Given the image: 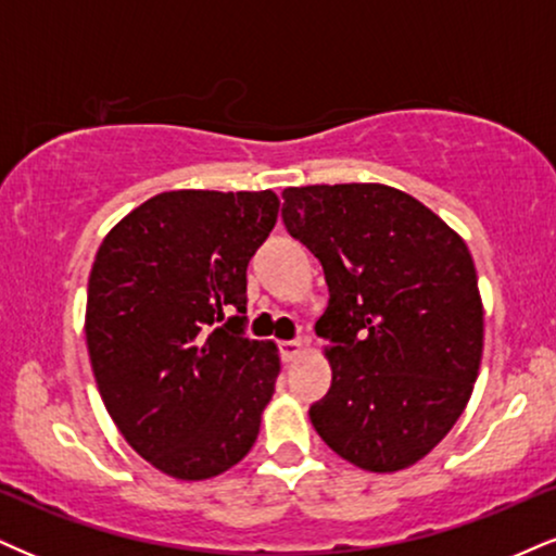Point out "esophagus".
<instances>
[{"label":"esophagus","instance_id":"esophagus-1","mask_svg":"<svg viewBox=\"0 0 556 556\" xmlns=\"http://www.w3.org/2000/svg\"><path fill=\"white\" fill-rule=\"evenodd\" d=\"M303 350H305V344L300 342V339H290V342H279V352H282L285 363H292V359L303 354Z\"/></svg>","mask_w":556,"mask_h":556}]
</instances>
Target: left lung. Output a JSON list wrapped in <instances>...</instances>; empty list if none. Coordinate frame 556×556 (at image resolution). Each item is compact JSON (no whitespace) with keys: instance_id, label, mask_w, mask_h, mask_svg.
Returning a JSON list of instances; mask_svg holds the SVG:
<instances>
[{"instance_id":"1","label":"left lung","mask_w":556,"mask_h":556,"mask_svg":"<svg viewBox=\"0 0 556 556\" xmlns=\"http://www.w3.org/2000/svg\"><path fill=\"white\" fill-rule=\"evenodd\" d=\"M282 219L320 261L331 388L311 406L326 445L365 471L409 469L469 404L484 307L464 238L383 184L282 191Z\"/></svg>"}]
</instances>
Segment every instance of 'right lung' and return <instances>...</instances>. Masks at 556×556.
<instances>
[{"label": "right lung", "instance_id": "1", "mask_svg": "<svg viewBox=\"0 0 556 556\" xmlns=\"http://www.w3.org/2000/svg\"><path fill=\"white\" fill-rule=\"evenodd\" d=\"M274 191H165L103 238L85 337L105 409L157 471L212 479L258 438L277 344L245 329V269L277 223Z\"/></svg>", "mask_w": 556, "mask_h": 556}]
</instances>
